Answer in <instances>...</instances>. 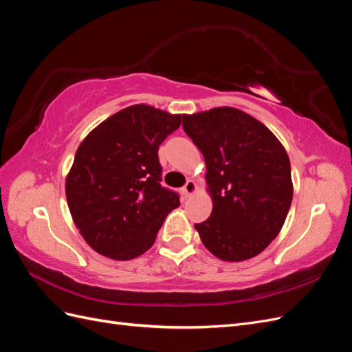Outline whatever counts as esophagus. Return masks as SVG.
I'll use <instances>...</instances> for the list:
<instances>
[{
  "mask_svg": "<svg viewBox=\"0 0 352 352\" xmlns=\"http://www.w3.org/2000/svg\"><path fill=\"white\" fill-rule=\"evenodd\" d=\"M195 190H197V185H195L194 180H188V182L185 184V186L182 188V194H184L185 198H188V197L192 195Z\"/></svg>",
  "mask_w": 352,
  "mask_h": 352,
  "instance_id": "1",
  "label": "esophagus"
}]
</instances>
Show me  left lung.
Wrapping results in <instances>:
<instances>
[{
	"label": "left lung",
	"mask_w": 352,
	"mask_h": 352,
	"mask_svg": "<svg viewBox=\"0 0 352 352\" xmlns=\"http://www.w3.org/2000/svg\"><path fill=\"white\" fill-rule=\"evenodd\" d=\"M184 131L204 155L212 198L195 229L223 261L258 255L278 236L292 202L291 163L283 145L252 116L232 107L184 114Z\"/></svg>",
	"instance_id": "8db88e82"
}]
</instances>
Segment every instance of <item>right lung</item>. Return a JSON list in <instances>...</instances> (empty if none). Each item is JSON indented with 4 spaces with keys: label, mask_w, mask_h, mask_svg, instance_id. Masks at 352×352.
Segmentation results:
<instances>
[{
    "label": "right lung",
    "mask_w": 352,
    "mask_h": 352,
    "mask_svg": "<svg viewBox=\"0 0 352 352\" xmlns=\"http://www.w3.org/2000/svg\"><path fill=\"white\" fill-rule=\"evenodd\" d=\"M180 114L136 104L100 123L79 145L66 177L74 225L92 250L132 260L153 247L166 216L180 206L163 188L158 148Z\"/></svg>",
    "instance_id": "add662e5"
}]
</instances>
